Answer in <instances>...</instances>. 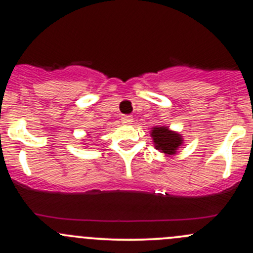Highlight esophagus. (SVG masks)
<instances>
[{"instance_id":"1","label":"esophagus","mask_w":253,"mask_h":253,"mask_svg":"<svg viewBox=\"0 0 253 253\" xmlns=\"http://www.w3.org/2000/svg\"><path fill=\"white\" fill-rule=\"evenodd\" d=\"M121 121L122 124L129 125L132 122V116H129V115H124V116H121Z\"/></svg>"}]
</instances>
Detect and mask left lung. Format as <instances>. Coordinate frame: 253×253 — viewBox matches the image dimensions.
<instances>
[{
  "mask_svg": "<svg viewBox=\"0 0 253 253\" xmlns=\"http://www.w3.org/2000/svg\"><path fill=\"white\" fill-rule=\"evenodd\" d=\"M153 141L155 143V148L162 150L165 154H175L178 145H181L182 139L178 133L170 131L168 127H154L152 131Z\"/></svg>",
  "mask_w": 253,
  "mask_h": 253,
  "instance_id": "8db88e82",
  "label": "left lung"
}]
</instances>
